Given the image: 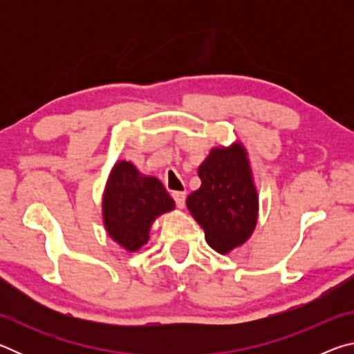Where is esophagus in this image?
I'll return each mask as SVG.
<instances>
[{
  "label": "esophagus",
  "mask_w": 354,
  "mask_h": 354,
  "mask_svg": "<svg viewBox=\"0 0 354 354\" xmlns=\"http://www.w3.org/2000/svg\"><path fill=\"white\" fill-rule=\"evenodd\" d=\"M173 200H175L179 209H183L185 205V194L184 192H173Z\"/></svg>",
  "instance_id": "34e87169"
}]
</instances>
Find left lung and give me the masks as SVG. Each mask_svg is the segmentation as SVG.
Segmentation results:
<instances>
[{
	"instance_id": "left-lung-1",
	"label": "left lung",
	"mask_w": 354,
	"mask_h": 354,
	"mask_svg": "<svg viewBox=\"0 0 354 354\" xmlns=\"http://www.w3.org/2000/svg\"><path fill=\"white\" fill-rule=\"evenodd\" d=\"M200 189L187 196V209L205 231L206 242L227 254L248 241L259 215V195L242 142L214 147L198 167Z\"/></svg>"
}]
</instances>
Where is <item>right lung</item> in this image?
<instances>
[{
	"instance_id": "obj_1",
	"label": "right lung",
	"mask_w": 354,
	"mask_h": 354,
	"mask_svg": "<svg viewBox=\"0 0 354 354\" xmlns=\"http://www.w3.org/2000/svg\"><path fill=\"white\" fill-rule=\"evenodd\" d=\"M175 209L158 178L143 175L133 162L117 160L103 192V225L113 242L129 253L148 242L154 220Z\"/></svg>"
}]
</instances>
